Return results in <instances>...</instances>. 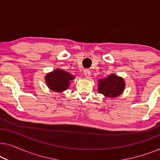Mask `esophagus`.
Listing matches in <instances>:
<instances>
[{
  "mask_svg": "<svg viewBox=\"0 0 160 160\" xmlns=\"http://www.w3.org/2000/svg\"><path fill=\"white\" fill-rule=\"evenodd\" d=\"M84 74L85 76V77H86L87 78H90L91 76V72L89 71V70H85V71H84Z\"/></svg>",
  "mask_w": 160,
  "mask_h": 160,
  "instance_id": "esophagus-1",
  "label": "esophagus"
}]
</instances>
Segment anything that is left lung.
Returning <instances> with one entry per match:
<instances>
[{
    "label": "left lung",
    "mask_w": 160,
    "mask_h": 160,
    "mask_svg": "<svg viewBox=\"0 0 160 160\" xmlns=\"http://www.w3.org/2000/svg\"><path fill=\"white\" fill-rule=\"evenodd\" d=\"M125 85L123 78L111 73L107 77L98 80V92L101 93L105 97L114 98L122 95Z\"/></svg>",
    "instance_id": "1"
}]
</instances>
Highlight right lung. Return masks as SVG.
I'll return each mask as SVG.
<instances>
[{
    "label": "right lung",
    "instance_id": "obj_1",
    "mask_svg": "<svg viewBox=\"0 0 160 160\" xmlns=\"http://www.w3.org/2000/svg\"><path fill=\"white\" fill-rule=\"evenodd\" d=\"M75 76L62 69L57 68L45 76V82L52 91L62 92L68 88Z\"/></svg>",
    "mask_w": 160,
    "mask_h": 160
}]
</instances>
